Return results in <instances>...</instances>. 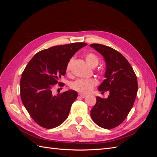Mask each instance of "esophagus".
Listing matches in <instances>:
<instances>
[{
	"instance_id": "esophagus-1",
	"label": "esophagus",
	"mask_w": 157,
	"mask_h": 157,
	"mask_svg": "<svg viewBox=\"0 0 157 157\" xmlns=\"http://www.w3.org/2000/svg\"><path fill=\"white\" fill-rule=\"evenodd\" d=\"M78 96H79L80 97H81V98H86V97L87 96L86 95L83 94H82V93H79V94H78Z\"/></svg>"
}]
</instances>
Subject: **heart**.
Returning <instances> with one entry per match:
<instances>
[{
    "instance_id": "b5f03b06",
    "label": "heart",
    "mask_w": 157,
    "mask_h": 157,
    "mask_svg": "<svg viewBox=\"0 0 157 157\" xmlns=\"http://www.w3.org/2000/svg\"><path fill=\"white\" fill-rule=\"evenodd\" d=\"M85 58H86L87 63L91 67L92 66L97 65L98 63L99 60L98 57L92 53L87 54L86 56H85ZM73 61V58L71 59L69 61L67 67H66V71H67V73H69L71 71ZM96 81L92 79H78L71 84V88L76 90V91L86 94L91 92L94 87L96 86Z\"/></svg>"
}]
</instances>
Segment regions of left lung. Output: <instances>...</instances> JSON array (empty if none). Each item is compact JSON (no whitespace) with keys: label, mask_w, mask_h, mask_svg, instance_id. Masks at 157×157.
Returning a JSON list of instances; mask_svg holds the SVG:
<instances>
[{"label":"left lung","mask_w":157,"mask_h":157,"mask_svg":"<svg viewBox=\"0 0 157 157\" xmlns=\"http://www.w3.org/2000/svg\"><path fill=\"white\" fill-rule=\"evenodd\" d=\"M90 46L103 56L106 63L105 79L98 90L109 92L107 98L96 97L90 115L99 126L112 129L125 120L134 105L137 92V77L128 60L118 51L99 44Z\"/></svg>","instance_id":"8db88e82"}]
</instances>
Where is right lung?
<instances>
[{
	"label": "right lung",
	"mask_w": 157,
	"mask_h": 157,
	"mask_svg": "<svg viewBox=\"0 0 157 157\" xmlns=\"http://www.w3.org/2000/svg\"><path fill=\"white\" fill-rule=\"evenodd\" d=\"M84 42L56 46L36 53L29 61L21 75L20 96L30 116L40 126L50 129L67 119L77 92L69 90L62 94H52L55 84L60 86L61 76L66 73L69 61Z\"/></svg>",
	"instance_id": "right-lung-1"
}]
</instances>
